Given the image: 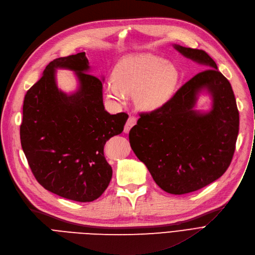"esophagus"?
<instances>
[{"label": "esophagus", "instance_id": "1", "mask_svg": "<svg viewBox=\"0 0 255 255\" xmlns=\"http://www.w3.org/2000/svg\"><path fill=\"white\" fill-rule=\"evenodd\" d=\"M134 125H136V119H134L133 117H129V118L128 119V122H127L126 126H125L124 131H125L126 133H128V132L129 131V129H130Z\"/></svg>", "mask_w": 255, "mask_h": 255}]
</instances>
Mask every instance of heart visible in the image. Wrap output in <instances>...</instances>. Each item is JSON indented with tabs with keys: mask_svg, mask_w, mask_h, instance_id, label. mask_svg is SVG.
Instances as JSON below:
<instances>
[{
	"mask_svg": "<svg viewBox=\"0 0 255 255\" xmlns=\"http://www.w3.org/2000/svg\"><path fill=\"white\" fill-rule=\"evenodd\" d=\"M180 80L178 68L161 56L142 53L124 57L106 83L107 95L122 104L127 93L133 92V102L146 111L166 105L175 95Z\"/></svg>",
	"mask_w": 255,
	"mask_h": 255,
	"instance_id": "heart-1",
	"label": "heart"
}]
</instances>
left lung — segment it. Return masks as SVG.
<instances>
[{
	"label": "left lung",
	"instance_id": "left-lung-1",
	"mask_svg": "<svg viewBox=\"0 0 255 255\" xmlns=\"http://www.w3.org/2000/svg\"><path fill=\"white\" fill-rule=\"evenodd\" d=\"M207 70L187 81L162 107L141 113L129 130L130 147L155 183L172 194L212 183L232 161L239 132V111L230 81L205 51L173 44ZM212 99L207 112L196 109L199 96Z\"/></svg>",
	"mask_w": 255,
	"mask_h": 255
}]
</instances>
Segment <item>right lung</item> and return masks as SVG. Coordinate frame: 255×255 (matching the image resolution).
I'll return each instance as SVG.
<instances>
[{
    "mask_svg": "<svg viewBox=\"0 0 255 255\" xmlns=\"http://www.w3.org/2000/svg\"><path fill=\"white\" fill-rule=\"evenodd\" d=\"M75 73L76 91L65 93L57 86L56 70ZM85 52L58 57L28 89L23 101L20 141L37 181L57 196L93 202L112 178L104 146L122 133L127 113L110 114L103 103L104 77L91 72Z\"/></svg>",
    "mask_w": 255,
    "mask_h": 255,
    "instance_id": "right-lung-1",
    "label": "right lung"
}]
</instances>
